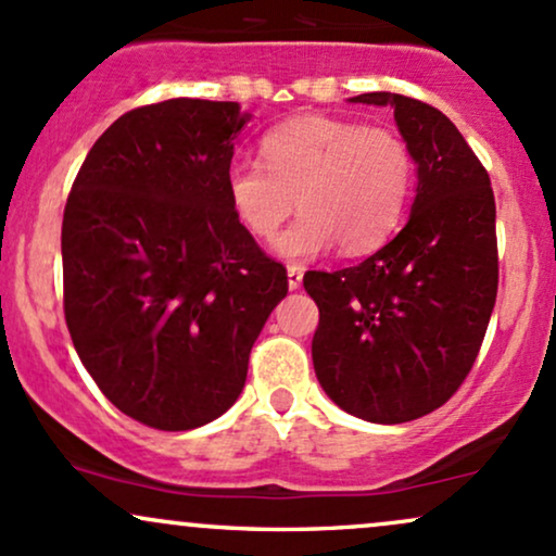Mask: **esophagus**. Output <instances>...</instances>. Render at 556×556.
Masks as SVG:
<instances>
[{
    "label": "esophagus",
    "mask_w": 556,
    "mask_h": 556,
    "mask_svg": "<svg viewBox=\"0 0 556 556\" xmlns=\"http://www.w3.org/2000/svg\"><path fill=\"white\" fill-rule=\"evenodd\" d=\"M300 285H303V269L300 266H287V287L298 290Z\"/></svg>",
    "instance_id": "1"
}]
</instances>
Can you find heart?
<instances>
[{
    "label": "heart",
    "instance_id": "heart-1",
    "mask_svg": "<svg viewBox=\"0 0 556 556\" xmlns=\"http://www.w3.org/2000/svg\"><path fill=\"white\" fill-rule=\"evenodd\" d=\"M264 164L227 167L229 206L258 240H271L295 208L303 214L274 242L287 261L340 245L348 256L379 248L405 214L416 177L410 146L394 130L350 119L295 117L261 140Z\"/></svg>",
    "mask_w": 556,
    "mask_h": 556
}]
</instances>
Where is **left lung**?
Here are the masks:
<instances>
[{"mask_svg":"<svg viewBox=\"0 0 556 556\" xmlns=\"http://www.w3.org/2000/svg\"><path fill=\"white\" fill-rule=\"evenodd\" d=\"M348 101L392 106L416 162V198L374 256L305 274L321 316L311 355L334 405L392 426L442 407L473 368L500 285L494 190L439 110L387 91Z\"/></svg>","mask_w":556,"mask_h":556,"instance_id":"1","label":"left lung"}]
</instances>
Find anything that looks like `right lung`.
<instances>
[{
	"label": "right lung",
	"instance_id": "obj_1",
	"mask_svg": "<svg viewBox=\"0 0 556 556\" xmlns=\"http://www.w3.org/2000/svg\"><path fill=\"white\" fill-rule=\"evenodd\" d=\"M248 123L235 101L140 106L106 127L70 190V337L106 400L151 429L190 431L227 413L287 295L285 266L227 198Z\"/></svg>",
	"mask_w": 556,
	"mask_h": 556
}]
</instances>
